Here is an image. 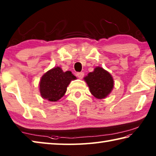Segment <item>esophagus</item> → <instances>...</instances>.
Masks as SVG:
<instances>
[{
	"label": "esophagus",
	"mask_w": 156,
	"mask_h": 156,
	"mask_svg": "<svg viewBox=\"0 0 156 156\" xmlns=\"http://www.w3.org/2000/svg\"><path fill=\"white\" fill-rule=\"evenodd\" d=\"M84 73L83 72H78V73H77V76L80 79L83 78L84 77Z\"/></svg>",
	"instance_id": "esophagus-1"
}]
</instances>
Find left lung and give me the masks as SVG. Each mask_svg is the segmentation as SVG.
<instances>
[{"mask_svg":"<svg viewBox=\"0 0 156 156\" xmlns=\"http://www.w3.org/2000/svg\"><path fill=\"white\" fill-rule=\"evenodd\" d=\"M90 92L95 98L101 100L108 97L114 87L112 75L101 67H96L94 71L84 77Z\"/></svg>","mask_w":156,"mask_h":156,"instance_id":"1","label":"left lung"}]
</instances>
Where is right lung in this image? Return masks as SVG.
<instances>
[{"mask_svg":"<svg viewBox=\"0 0 156 156\" xmlns=\"http://www.w3.org/2000/svg\"><path fill=\"white\" fill-rule=\"evenodd\" d=\"M76 79L70 71L63 72L60 67L48 71L39 82V92L42 98L49 101H57L63 98L72 80Z\"/></svg>","mask_w":156,"mask_h":156,"instance_id":"obj_1","label":"right lung"}]
</instances>
